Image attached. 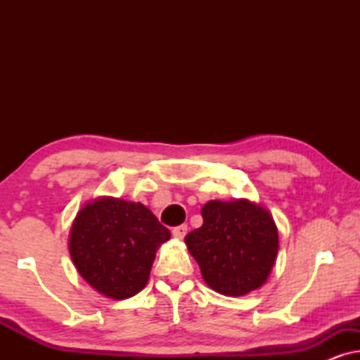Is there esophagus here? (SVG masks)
Here are the masks:
<instances>
[{
	"mask_svg": "<svg viewBox=\"0 0 360 360\" xmlns=\"http://www.w3.org/2000/svg\"><path fill=\"white\" fill-rule=\"evenodd\" d=\"M186 231H188V226L180 224V226H176V228L172 229V234H174L175 239H184L186 236Z\"/></svg>",
	"mask_w": 360,
	"mask_h": 360,
	"instance_id": "esophagus-1",
	"label": "esophagus"
}]
</instances>
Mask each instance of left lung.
Returning <instances> with one entry per match:
<instances>
[{"instance_id": "8db88e82", "label": "left lung", "mask_w": 360, "mask_h": 360, "mask_svg": "<svg viewBox=\"0 0 360 360\" xmlns=\"http://www.w3.org/2000/svg\"><path fill=\"white\" fill-rule=\"evenodd\" d=\"M203 226L185 236L201 277L214 292L243 297L267 282L278 254L277 224L267 208L245 198L211 200Z\"/></svg>"}]
</instances>
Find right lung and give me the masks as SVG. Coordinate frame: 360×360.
Segmentation results:
<instances>
[{
    "instance_id": "add662e5",
    "label": "right lung",
    "mask_w": 360,
    "mask_h": 360,
    "mask_svg": "<svg viewBox=\"0 0 360 360\" xmlns=\"http://www.w3.org/2000/svg\"><path fill=\"white\" fill-rule=\"evenodd\" d=\"M169 239L170 231L147 206L100 196L77 213L68 250L90 287L108 298L126 300L146 287L157 249Z\"/></svg>"
}]
</instances>
